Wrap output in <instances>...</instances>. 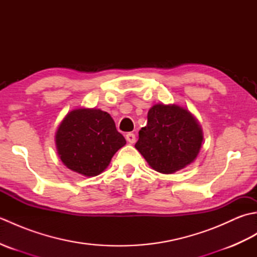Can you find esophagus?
Here are the masks:
<instances>
[{
	"label": "esophagus",
	"mask_w": 257,
	"mask_h": 257,
	"mask_svg": "<svg viewBox=\"0 0 257 257\" xmlns=\"http://www.w3.org/2000/svg\"><path fill=\"white\" fill-rule=\"evenodd\" d=\"M125 139H127L129 144H135L136 143V136L133 133H128L127 135H125Z\"/></svg>",
	"instance_id": "34e87169"
}]
</instances>
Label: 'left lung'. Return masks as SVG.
Segmentation results:
<instances>
[{
    "instance_id": "left-lung-1",
    "label": "left lung",
    "mask_w": 257,
    "mask_h": 257,
    "mask_svg": "<svg viewBox=\"0 0 257 257\" xmlns=\"http://www.w3.org/2000/svg\"><path fill=\"white\" fill-rule=\"evenodd\" d=\"M202 143L203 133L192 113L174 103H157L135 147L154 170L171 174L195 160Z\"/></svg>"
}]
</instances>
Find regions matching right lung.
Segmentation results:
<instances>
[{"label":"right lung","instance_id":"right-lung-1","mask_svg":"<svg viewBox=\"0 0 257 257\" xmlns=\"http://www.w3.org/2000/svg\"><path fill=\"white\" fill-rule=\"evenodd\" d=\"M55 141L64 165L85 177L100 174L125 145L110 114L96 108L69 111L58 125Z\"/></svg>","mask_w":257,"mask_h":257}]
</instances>
